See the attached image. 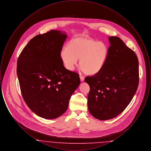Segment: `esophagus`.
Listing matches in <instances>:
<instances>
[{
	"mask_svg": "<svg viewBox=\"0 0 151 151\" xmlns=\"http://www.w3.org/2000/svg\"><path fill=\"white\" fill-rule=\"evenodd\" d=\"M80 81H81V82L84 81V76H80Z\"/></svg>",
	"mask_w": 151,
	"mask_h": 151,
	"instance_id": "34e87169",
	"label": "esophagus"
}]
</instances>
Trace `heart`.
Here are the masks:
<instances>
[{"mask_svg":"<svg viewBox=\"0 0 151 151\" xmlns=\"http://www.w3.org/2000/svg\"><path fill=\"white\" fill-rule=\"evenodd\" d=\"M109 49L103 42L91 38L77 37L72 39L60 52L65 68L72 71L79 59L81 70L90 76L100 72L108 59Z\"/></svg>","mask_w":151,"mask_h":151,"instance_id":"b5f03b06","label":"heart"}]
</instances>
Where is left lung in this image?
Segmentation results:
<instances>
[{
    "label": "left lung",
    "instance_id": "obj_1",
    "mask_svg": "<svg viewBox=\"0 0 151 151\" xmlns=\"http://www.w3.org/2000/svg\"><path fill=\"white\" fill-rule=\"evenodd\" d=\"M108 59L100 72L87 76L90 86L88 107L101 121L112 119L129 105L139 84V62L134 51L121 39L109 37Z\"/></svg>",
    "mask_w": 151,
    "mask_h": 151
}]
</instances>
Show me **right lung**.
<instances>
[{
	"label": "right lung",
	"instance_id": "obj_1",
	"mask_svg": "<svg viewBox=\"0 0 151 151\" xmlns=\"http://www.w3.org/2000/svg\"><path fill=\"white\" fill-rule=\"evenodd\" d=\"M67 37L65 32L57 30L35 36L17 60L22 97L35 114L45 119L64 114L80 83L79 74L67 70L60 58Z\"/></svg>",
	"mask_w": 151,
	"mask_h": 151
}]
</instances>
